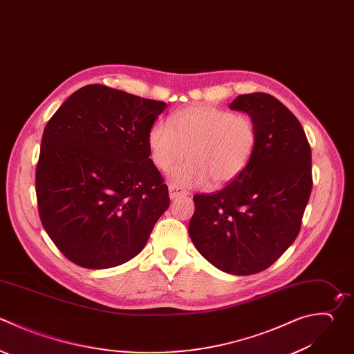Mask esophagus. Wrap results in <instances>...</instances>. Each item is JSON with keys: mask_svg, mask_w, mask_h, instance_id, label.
Listing matches in <instances>:
<instances>
[{"mask_svg": "<svg viewBox=\"0 0 354 354\" xmlns=\"http://www.w3.org/2000/svg\"><path fill=\"white\" fill-rule=\"evenodd\" d=\"M169 195L171 199H176L178 196H183V195H188V191L184 189L183 187L177 185V184H170L169 185Z\"/></svg>", "mask_w": 354, "mask_h": 354, "instance_id": "obj_1", "label": "esophagus"}]
</instances>
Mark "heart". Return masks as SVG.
Wrapping results in <instances>:
<instances>
[{"label": "heart", "instance_id": "1", "mask_svg": "<svg viewBox=\"0 0 354 354\" xmlns=\"http://www.w3.org/2000/svg\"><path fill=\"white\" fill-rule=\"evenodd\" d=\"M256 145L257 126L249 115L209 105L174 112L148 133L151 158L159 169H170L187 152L189 159L170 171L187 187L205 185L209 178L214 185L232 181L249 165Z\"/></svg>", "mask_w": 354, "mask_h": 354}]
</instances>
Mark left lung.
I'll list each match as a JSON object with an SVG mask.
<instances>
[{
	"instance_id": "left-lung-1",
	"label": "left lung",
	"mask_w": 354,
	"mask_h": 354,
	"mask_svg": "<svg viewBox=\"0 0 354 354\" xmlns=\"http://www.w3.org/2000/svg\"><path fill=\"white\" fill-rule=\"evenodd\" d=\"M230 108L254 120L256 149L221 191L194 196L188 230L214 267L250 275L268 268L300 231L313 187L311 149L299 120L272 95L243 94Z\"/></svg>"
}]
</instances>
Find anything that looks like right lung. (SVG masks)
Instances as JSON below:
<instances>
[{
    "label": "right lung",
    "mask_w": 354,
    "mask_h": 354,
    "mask_svg": "<svg viewBox=\"0 0 354 354\" xmlns=\"http://www.w3.org/2000/svg\"><path fill=\"white\" fill-rule=\"evenodd\" d=\"M167 105L101 84L73 93L44 129L41 224L66 259L111 268L136 257L170 206L148 133Z\"/></svg>",
    "instance_id": "right-lung-1"
}]
</instances>
